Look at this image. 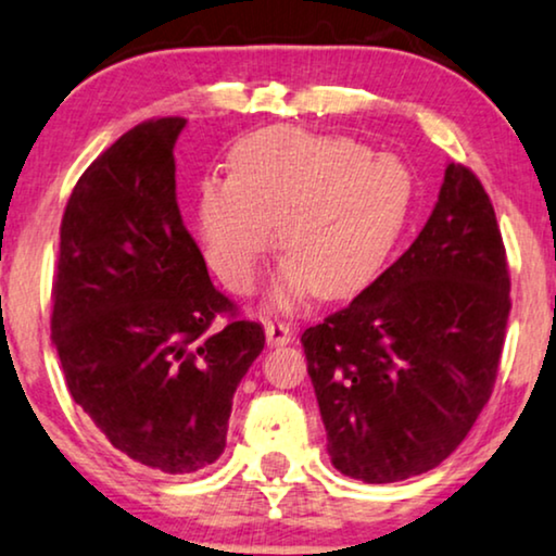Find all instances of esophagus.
<instances>
[{
  "label": "esophagus",
  "instance_id": "34e87169",
  "mask_svg": "<svg viewBox=\"0 0 556 556\" xmlns=\"http://www.w3.org/2000/svg\"><path fill=\"white\" fill-rule=\"evenodd\" d=\"M265 337H268V344L270 348H283V344H291L293 342V331L286 327V324H265Z\"/></svg>",
  "mask_w": 556,
  "mask_h": 556
}]
</instances>
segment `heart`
Wrapping results in <instances>:
<instances>
[{
	"label": "heart",
	"mask_w": 556,
	"mask_h": 556,
	"mask_svg": "<svg viewBox=\"0 0 556 556\" xmlns=\"http://www.w3.org/2000/svg\"><path fill=\"white\" fill-rule=\"evenodd\" d=\"M414 176L391 153L348 135L270 127L242 137L229 178L199 186L197 222L206 261L235 291H250L276 244L291 263L278 299L312 291L348 299L378 276L406 229Z\"/></svg>",
	"instance_id": "obj_1"
}]
</instances>
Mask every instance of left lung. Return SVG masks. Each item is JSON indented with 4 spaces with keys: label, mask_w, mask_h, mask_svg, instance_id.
<instances>
[{
    "label": "left lung",
    "mask_w": 556,
    "mask_h": 556,
    "mask_svg": "<svg viewBox=\"0 0 556 556\" xmlns=\"http://www.w3.org/2000/svg\"><path fill=\"white\" fill-rule=\"evenodd\" d=\"M506 248L470 168L446 163L414 244L301 334L331 465L363 482L434 470L490 393L510 312Z\"/></svg>",
    "instance_id": "1"
}]
</instances>
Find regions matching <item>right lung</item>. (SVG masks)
<instances>
[{
    "label": "right lung",
    "mask_w": 556,
    "mask_h": 556,
    "mask_svg": "<svg viewBox=\"0 0 556 556\" xmlns=\"http://www.w3.org/2000/svg\"><path fill=\"white\" fill-rule=\"evenodd\" d=\"M181 117L142 122L78 178L61 222L53 344L71 399L114 450L168 475L227 444L232 395L265 348L208 280L176 201Z\"/></svg>",
    "instance_id": "1"
}]
</instances>
